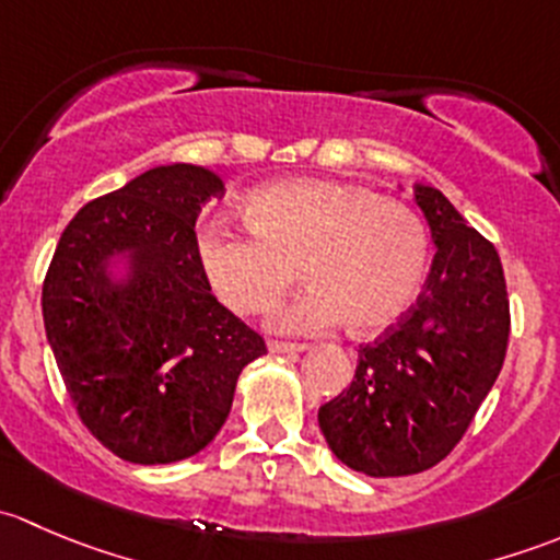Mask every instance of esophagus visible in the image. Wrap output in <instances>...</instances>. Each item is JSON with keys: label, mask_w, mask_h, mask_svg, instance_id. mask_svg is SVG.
<instances>
[{"label": "esophagus", "mask_w": 560, "mask_h": 560, "mask_svg": "<svg viewBox=\"0 0 560 560\" xmlns=\"http://www.w3.org/2000/svg\"><path fill=\"white\" fill-rule=\"evenodd\" d=\"M268 349L273 354H298V352H306V343H287V341H270Z\"/></svg>", "instance_id": "34e87169"}]
</instances>
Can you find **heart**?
Segmentation results:
<instances>
[{"label":"heart","mask_w":560,"mask_h":560,"mask_svg":"<svg viewBox=\"0 0 560 560\" xmlns=\"http://www.w3.org/2000/svg\"><path fill=\"white\" fill-rule=\"evenodd\" d=\"M244 217L252 235L213 224L197 241L202 276L230 312H268L301 270L312 290L270 319L273 330L308 336L347 322L376 336L420 295L431 238L404 202L365 186L279 180L246 197Z\"/></svg>","instance_id":"1"}]
</instances>
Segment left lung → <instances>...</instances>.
Listing matches in <instances>:
<instances>
[{
	"label": "left lung",
	"instance_id": "left-lung-1",
	"mask_svg": "<svg viewBox=\"0 0 560 560\" xmlns=\"http://www.w3.org/2000/svg\"><path fill=\"white\" fill-rule=\"evenodd\" d=\"M415 202L436 246L422 295L358 349L352 385L319 409L332 455L369 477H409L453 453L510 341L499 252L433 186L415 184Z\"/></svg>",
	"mask_w": 560,
	"mask_h": 560
}]
</instances>
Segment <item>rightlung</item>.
I'll return each mask as SVG.
<instances>
[{"label": "right lung", "instance_id": "1", "mask_svg": "<svg viewBox=\"0 0 560 560\" xmlns=\"http://www.w3.org/2000/svg\"><path fill=\"white\" fill-rule=\"evenodd\" d=\"M224 180L151 167L86 202L43 284L45 336L78 417L121 460L173 463L222 431L265 341L211 295L195 222Z\"/></svg>", "mask_w": 560, "mask_h": 560}]
</instances>
